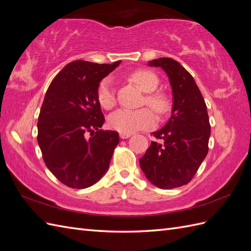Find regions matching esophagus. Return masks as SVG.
Wrapping results in <instances>:
<instances>
[{
    "label": "esophagus",
    "mask_w": 251,
    "mask_h": 251,
    "mask_svg": "<svg viewBox=\"0 0 251 251\" xmlns=\"http://www.w3.org/2000/svg\"><path fill=\"white\" fill-rule=\"evenodd\" d=\"M120 138L121 139H126V138H130L131 137V134H125V133H120L119 134Z\"/></svg>",
    "instance_id": "1"
}]
</instances>
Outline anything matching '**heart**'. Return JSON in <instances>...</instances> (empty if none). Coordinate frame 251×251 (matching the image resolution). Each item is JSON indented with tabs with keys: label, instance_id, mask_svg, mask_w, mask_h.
Masks as SVG:
<instances>
[{
	"label": "heart",
	"instance_id": "1",
	"mask_svg": "<svg viewBox=\"0 0 251 251\" xmlns=\"http://www.w3.org/2000/svg\"><path fill=\"white\" fill-rule=\"evenodd\" d=\"M131 79L141 91L146 92L143 103H146L158 116H162L168 112L170 105L168 98L162 93L155 92L159 85V78L155 73L139 69L131 74ZM97 100L105 110H110L115 105V93L111 78L107 77L100 81L97 88ZM108 123L113 130L119 133L132 134L153 126L155 118L151 112L146 108L135 111L120 109L111 114Z\"/></svg>",
	"mask_w": 251,
	"mask_h": 251
}]
</instances>
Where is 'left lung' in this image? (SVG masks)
<instances>
[{
	"mask_svg": "<svg viewBox=\"0 0 251 251\" xmlns=\"http://www.w3.org/2000/svg\"><path fill=\"white\" fill-rule=\"evenodd\" d=\"M168 74L173 91L172 116L153 134L162 142L151 141L139 159L146 177L159 188L187 184L208 153L210 125L207 108L194 77L177 60L160 57L149 62Z\"/></svg>",
	"mask_w": 251,
	"mask_h": 251,
	"instance_id": "1",
	"label": "left lung"
}]
</instances>
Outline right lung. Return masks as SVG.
I'll return each mask as SVG.
<instances>
[{
    "label": "right lung",
    "instance_id": "obj_1",
    "mask_svg": "<svg viewBox=\"0 0 251 251\" xmlns=\"http://www.w3.org/2000/svg\"><path fill=\"white\" fill-rule=\"evenodd\" d=\"M119 64L74 60L51 81L45 95L37 142L45 164L67 186L87 188L109 169L119 135L100 130L104 117L97 88Z\"/></svg>",
    "mask_w": 251,
    "mask_h": 251
}]
</instances>
